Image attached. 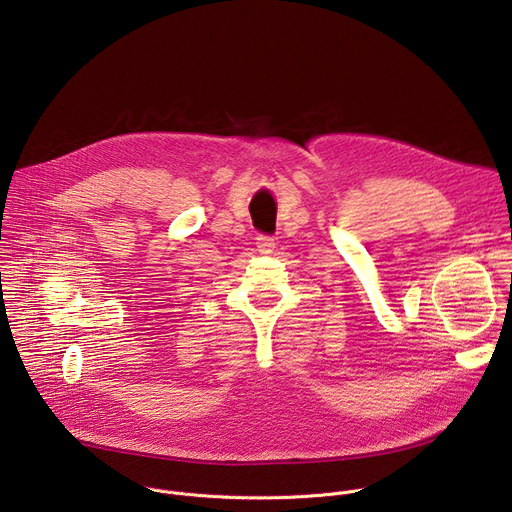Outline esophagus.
<instances>
[{
    "instance_id": "1",
    "label": "esophagus",
    "mask_w": 512,
    "mask_h": 512,
    "mask_svg": "<svg viewBox=\"0 0 512 512\" xmlns=\"http://www.w3.org/2000/svg\"><path fill=\"white\" fill-rule=\"evenodd\" d=\"M257 249H259V253H263V255L273 253V249H275V239L269 237V235H257Z\"/></svg>"
}]
</instances>
